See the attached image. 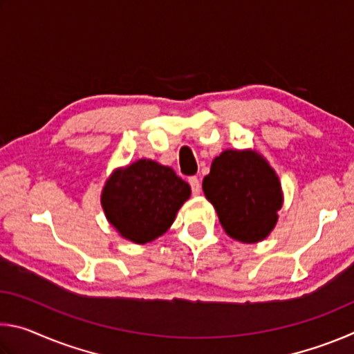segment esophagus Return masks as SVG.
Masks as SVG:
<instances>
[{
	"label": "esophagus",
	"mask_w": 354,
	"mask_h": 354,
	"mask_svg": "<svg viewBox=\"0 0 354 354\" xmlns=\"http://www.w3.org/2000/svg\"><path fill=\"white\" fill-rule=\"evenodd\" d=\"M189 184H190V187H192V194H194V196L200 195V192H201L200 179L196 178V176H192V178H189Z\"/></svg>",
	"instance_id": "obj_1"
}]
</instances>
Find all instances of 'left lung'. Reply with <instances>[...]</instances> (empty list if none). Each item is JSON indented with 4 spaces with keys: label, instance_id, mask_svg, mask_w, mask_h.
Returning <instances> with one entry per match:
<instances>
[{
    "label": "left lung",
    "instance_id": "8db88e82",
    "mask_svg": "<svg viewBox=\"0 0 354 354\" xmlns=\"http://www.w3.org/2000/svg\"><path fill=\"white\" fill-rule=\"evenodd\" d=\"M227 236L242 243H257L270 236L279 218L284 195L279 176L256 149H225L212 160L203 179Z\"/></svg>",
    "mask_w": 354,
    "mask_h": 354
}]
</instances>
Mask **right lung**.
<instances>
[{
	"label": "right lung",
	"mask_w": 354,
	"mask_h": 354,
	"mask_svg": "<svg viewBox=\"0 0 354 354\" xmlns=\"http://www.w3.org/2000/svg\"><path fill=\"white\" fill-rule=\"evenodd\" d=\"M189 198L190 185L173 169L139 159L111 173L101 190V207L120 236L142 245L165 234Z\"/></svg>",
	"instance_id": "right-lung-1"
}]
</instances>
